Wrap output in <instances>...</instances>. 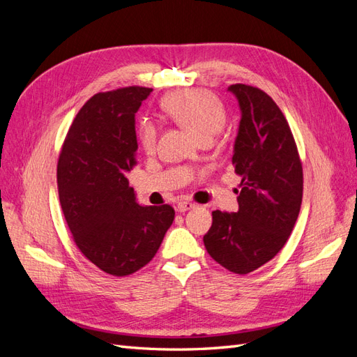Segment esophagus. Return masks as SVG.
<instances>
[{"label":"esophagus","instance_id":"esophagus-1","mask_svg":"<svg viewBox=\"0 0 357 357\" xmlns=\"http://www.w3.org/2000/svg\"><path fill=\"white\" fill-rule=\"evenodd\" d=\"M192 208H195V204H193V202H189V201H180V202L177 204V210H178L180 213H183V211H188V210H192Z\"/></svg>","mask_w":357,"mask_h":357}]
</instances>
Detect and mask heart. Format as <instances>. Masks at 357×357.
Listing matches in <instances>:
<instances>
[{"label":"heart","instance_id":"b5f03b06","mask_svg":"<svg viewBox=\"0 0 357 357\" xmlns=\"http://www.w3.org/2000/svg\"><path fill=\"white\" fill-rule=\"evenodd\" d=\"M164 109L177 123L202 139H211L220 132L226 122V110L218 96L208 91H180L171 93L162 102ZM139 144L146 153H153L158 142V126L144 119L139 125Z\"/></svg>","mask_w":357,"mask_h":357}]
</instances>
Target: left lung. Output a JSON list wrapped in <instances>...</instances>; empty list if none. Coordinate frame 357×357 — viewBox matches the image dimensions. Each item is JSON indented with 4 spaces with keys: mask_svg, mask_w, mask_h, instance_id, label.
Returning <instances> with one entry per match:
<instances>
[{
    "mask_svg": "<svg viewBox=\"0 0 357 357\" xmlns=\"http://www.w3.org/2000/svg\"><path fill=\"white\" fill-rule=\"evenodd\" d=\"M228 91L241 110L232 156L241 177L238 211H213L204 245L231 273L248 274L286 244L301 210L304 176L295 138L271 96L243 83Z\"/></svg>",
    "mask_w": 357,
    "mask_h": 357,
    "instance_id": "obj_1",
    "label": "left lung"
}]
</instances>
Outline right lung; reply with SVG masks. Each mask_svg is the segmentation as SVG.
<instances>
[{
    "instance_id": "right-lung-1",
    "label": "right lung",
    "mask_w": 357,
    "mask_h": 357,
    "mask_svg": "<svg viewBox=\"0 0 357 357\" xmlns=\"http://www.w3.org/2000/svg\"><path fill=\"white\" fill-rule=\"evenodd\" d=\"M152 91L129 86L93 95L75 116L58 160L59 202L74 243L116 277L152 261L176 214L168 204L139 205L125 177L137 164L135 113Z\"/></svg>"
}]
</instances>
